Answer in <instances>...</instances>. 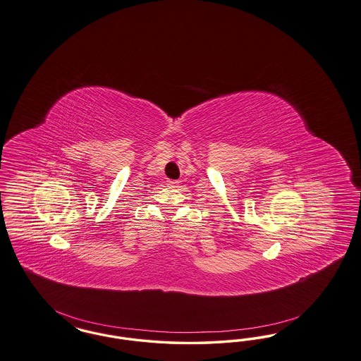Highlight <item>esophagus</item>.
Masks as SVG:
<instances>
[{"mask_svg": "<svg viewBox=\"0 0 361 361\" xmlns=\"http://www.w3.org/2000/svg\"><path fill=\"white\" fill-rule=\"evenodd\" d=\"M166 185H169V187H178V181H176V180H168V181H166Z\"/></svg>", "mask_w": 361, "mask_h": 361, "instance_id": "1", "label": "esophagus"}]
</instances>
